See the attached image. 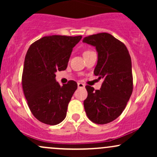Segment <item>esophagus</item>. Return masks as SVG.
<instances>
[{"label": "esophagus", "instance_id": "34e87169", "mask_svg": "<svg viewBox=\"0 0 157 157\" xmlns=\"http://www.w3.org/2000/svg\"><path fill=\"white\" fill-rule=\"evenodd\" d=\"M77 86H78V88H84L85 85L83 83H81V82H78L77 83Z\"/></svg>", "mask_w": 157, "mask_h": 157}]
</instances>
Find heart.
<instances>
[{"label":"heart","mask_w":157,"mask_h":157,"mask_svg":"<svg viewBox=\"0 0 157 157\" xmlns=\"http://www.w3.org/2000/svg\"><path fill=\"white\" fill-rule=\"evenodd\" d=\"M90 52L89 50H86V51L84 52V53H87V52ZM84 53H83V54H84Z\"/></svg>","instance_id":"heart-1"}]
</instances>
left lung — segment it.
Instances as JSON below:
<instances>
[{
	"mask_svg": "<svg viewBox=\"0 0 157 157\" xmlns=\"http://www.w3.org/2000/svg\"><path fill=\"white\" fill-rule=\"evenodd\" d=\"M82 41L96 47L98 60L94 74L103 80L100 90L86 86L85 111L94 123H109L122 113L132 94L131 56L125 45L109 33L88 36Z\"/></svg>",
	"mask_w": 157,
	"mask_h": 157,
	"instance_id": "1",
	"label": "left lung"
}]
</instances>
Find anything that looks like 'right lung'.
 <instances>
[{
	"label": "right lung",
	"instance_id": "obj_1",
	"mask_svg": "<svg viewBox=\"0 0 157 157\" xmlns=\"http://www.w3.org/2000/svg\"><path fill=\"white\" fill-rule=\"evenodd\" d=\"M82 36H46L33 43L25 57L22 87L34 117L47 125L59 124L66 118L68 105L77 89L75 81L60 86L57 71H64L73 48Z\"/></svg>",
	"mask_w": 157,
	"mask_h": 157
}]
</instances>
